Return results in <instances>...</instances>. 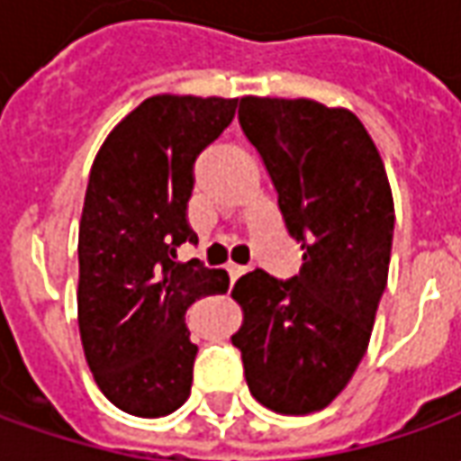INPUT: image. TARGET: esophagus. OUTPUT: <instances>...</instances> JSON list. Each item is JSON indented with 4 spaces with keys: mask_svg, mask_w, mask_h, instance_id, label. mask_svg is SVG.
Returning a JSON list of instances; mask_svg holds the SVG:
<instances>
[{
    "mask_svg": "<svg viewBox=\"0 0 461 461\" xmlns=\"http://www.w3.org/2000/svg\"><path fill=\"white\" fill-rule=\"evenodd\" d=\"M249 271V266H238V263H228V276H230V281H238L243 273Z\"/></svg>",
    "mask_w": 461,
    "mask_h": 461,
    "instance_id": "1",
    "label": "esophagus"
}]
</instances>
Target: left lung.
<instances>
[{
	"instance_id": "8db88e82",
	"label": "left lung",
	"mask_w": 461,
	"mask_h": 461,
	"mask_svg": "<svg viewBox=\"0 0 461 461\" xmlns=\"http://www.w3.org/2000/svg\"><path fill=\"white\" fill-rule=\"evenodd\" d=\"M238 122L303 250L294 278L246 273L233 336L250 394L278 414H311L344 392L366 354L394 238L382 155L354 113L313 100L243 97Z\"/></svg>"
}]
</instances>
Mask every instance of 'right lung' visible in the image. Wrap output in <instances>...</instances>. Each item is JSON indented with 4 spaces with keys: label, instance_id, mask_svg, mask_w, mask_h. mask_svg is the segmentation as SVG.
I'll list each match as a JSON object with an SVG mask.
<instances>
[{
    "label": "right lung",
    "instance_id": "1",
    "mask_svg": "<svg viewBox=\"0 0 461 461\" xmlns=\"http://www.w3.org/2000/svg\"><path fill=\"white\" fill-rule=\"evenodd\" d=\"M236 107L223 97H148L92 163L77 243L79 336L100 392L132 417L185 404L198 354L185 313L228 291L225 271L176 258L183 243H198L188 223L193 165Z\"/></svg>",
    "mask_w": 461,
    "mask_h": 461
}]
</instances>
